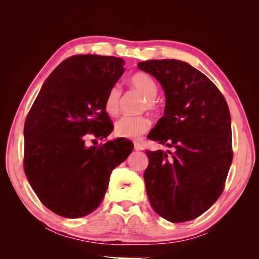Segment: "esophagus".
Instances as JSON below:
<instances>
[{"instance_id": "34e87169", "label": "esophagus", "mask_w": 259, "mask_h": 259, "mask_svg": "<svg viewBox=\"0 0 259 259\" xmlns=\"http://www.w3.org/2000/svg\"><path fill=\"white\" fill-rule=\"evenodd\" d=\"M134 149H135V150H137V151L144 150V145L142 143H139V142H135L134 143Z\"/></svg>"}]
</instances>
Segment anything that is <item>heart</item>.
Returning <instances> with one entry per match:
<instances>
[{"label":"heart","instance_id":"b5f03b06","mask_svg":"<svg viewBox=\"0 0 259 259\" xmlns=\"http://www.w3.org/2000/svg\"><path fill=\"white\" fill-rule=\"evenodd\" d=\"M131 85L142 93L146 97L143 109L154 111L158 109V101L155 97L159 93V88L152 77L145 73L138 72L131 76ZM122 89L119 84L112 85L105 98L104 107L108 114L116 115L120 110V100ZM151 127V121L146 115H124L117 120L114 125V134L120 138L138 139Z\"/></svg>","mask_w":259,"mask_h":259}]
</instances>
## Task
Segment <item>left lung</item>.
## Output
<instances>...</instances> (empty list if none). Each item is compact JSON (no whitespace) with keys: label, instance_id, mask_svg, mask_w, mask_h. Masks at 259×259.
<instances>
[{"label":"left lung","instance_id":"1","mask_svg":"<svg viewBox=\"0 0 259 259\" xmlns=\"http://www.w3.org/2000/svg\"><path fill=\"white\" fill-rule=\"evenodd\" d=\"M137 66L161 83L166 98L164 115L148 138L174 149L146 150L149 202L168 222L192 221L224 191L233 158L228 105L217 86L185 61L146 60Z\"/></svg>","mask_w":259,"mask_h":259}]
</instances>
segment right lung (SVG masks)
<instances>
[{
	"mask_svg": "<svg viewBox=\"0 0 259 259\" xmlns=\"http://www.w3.org/2000/svg\"><path fill=\"white\" fill-rule=\"evenodd\" d=\"M124 65L113 56L69 57L46 79L30 109L23 128V169L37 198L55 214L80 218L95 210L111 171L133 150L123 138L85 146L86 138L104 139L113 130L104 103Z\"/></svg>",
	"mask_w": 259,
	"mask_h": 259,
	"instance_id": "obj_1",
	"label": "right lung"
}]
</instances>
